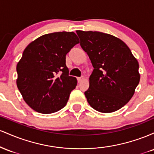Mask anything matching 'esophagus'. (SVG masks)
I'll use <instances>...</instances> for the list:
<instances>
[{
	"mask_svg": "<svg viewBox=\"0 0 154 154\" xmlns=\"http://www.w3.org/2000/svg\"><path fill=\"white\" fill-rule=\"evenodd\" d=\"M84 79V77H77V81H78V82H81Z\"/></svg>",
	"mask_w": 154,
	"mask_h": 154,
	"instance_id": "1",
	"label": "esophagus"
}]
</instances>
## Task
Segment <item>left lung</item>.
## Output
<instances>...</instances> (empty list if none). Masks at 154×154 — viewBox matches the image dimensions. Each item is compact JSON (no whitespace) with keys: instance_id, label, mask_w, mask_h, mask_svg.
Here are the masks:
<instances>
[{"instance_id":"obj_1","label":"left lung","mask_w":154,"mask_h":154,"mask_svg":"<svg viewBox=\"0 0 154 154\" xmlns=\"http://www.w3.org/2000/svg\"><path fill=\"white\" fill-rule=\"evenodd\" d=\"M77 34L94 68L85 92L88 103L102 113L119 110L131 99L139 84L137 59L128 45L113 35L81 30Z\"/></svg>"}]
</instances>
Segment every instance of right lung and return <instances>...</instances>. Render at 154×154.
Wrapping results in <instances>:
<instances>
[{"label":"right lung","mask_w":154,"mask_h":154,"mask_svg":"<svg viewBox=\"0 0 154 154\" xmlns=\"http://www.w3.org/2000/svg\"><path fill=\"white\" fill-rule=\"evenodd\" d=\"M79 43L73 32H59L40 36L24 49L17 66V85L33 110L51 114L66 106L77 84L69 75L66 55Z\"/></svg>","instance_id":"right-lung-1"}]
</instances>
